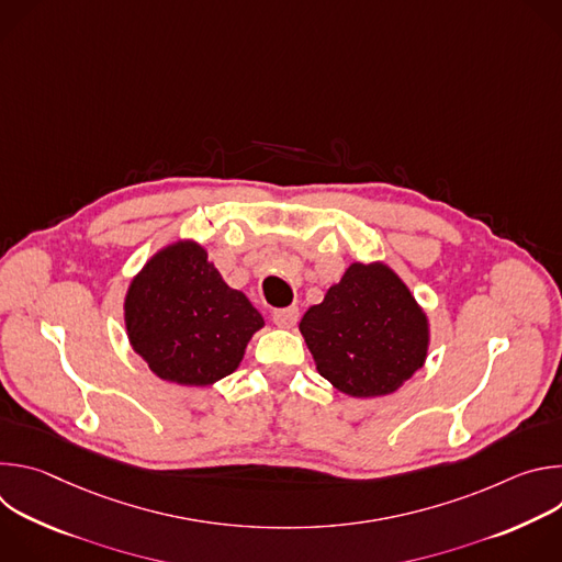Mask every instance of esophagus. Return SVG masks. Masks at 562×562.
<instances>
[{
	"label": "esophagus",
	"mask_w": 562,
	"mask_h": 562,
	"mask_svg": "<svg viewBox=\"0 0 562 562\" xmlns=\"http://www.w3.org/2000/svg\"><path fill=\"white\" fill-rule=\"evenodd\" d=\"M297 306H286V308H276L273 311V323L282 329H293L297 323Z\"/></svg>",
	"instance_id": "1"
}]
</instances>
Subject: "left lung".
<instances>
[{
  "label": "left lung",
  "mask_w": 562,
  "mask_h": 562,
  "mask_svg": "<svg viewBox=\"0 0 562 562\" xmlns=\"http://www.w3.org/2000/svg\"><path fill=\"white\" fill-rule=\"evenodd\" d=\"M319 375L353 397L389 395L427 360L429 319L382 262H353L300 319Z\"/></svg>",
  "instance_id": "8db88e82"
}]
</instances>
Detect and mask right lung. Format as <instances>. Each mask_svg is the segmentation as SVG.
I'll return each instance as SVG.
<instances>
[{
  "label": "right lung",
  "mask_w": 562,
  "mask_h": 562,
  "mask_svg": "<svg viewBox=\"0 0 562 562\" xmlns=\"http://www.w3.org/2000/svg\"><path fill=\"white\" fill-rule=\"evenodd\" d=\"M133 351L167 382L209 386L233 373L265 327L249 297L231 289L191 239L159 249L124 300Z\"/></svg>",
  "instance_id": "right-lung-1"
}]
</instances>
